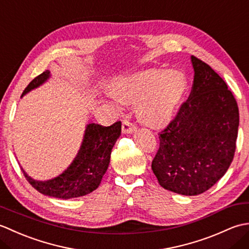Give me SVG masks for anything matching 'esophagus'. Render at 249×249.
<instances>
[{"mask_svg": "<svg viewBox=\"0 0 249 249\" xmlns=\"http://www.w3.org/2000/svg\"><path fill=\"white\" fill-rule=\"evenodd\" d=\"M135 129L136 125L134 123H131L128 120H123V123H122V131H123L124 134H129Z\"/></svg>", "mask_w": 249, "mask_h": 249, "instance_id": "esophagus-1", "label": "esophagus"}]
</instances>
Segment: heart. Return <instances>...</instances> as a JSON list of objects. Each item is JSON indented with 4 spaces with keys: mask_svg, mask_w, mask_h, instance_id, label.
I'll list each match as a JSON object with an SVG mask.
<instances>
[{
    "mask_svg": "<svg viewBox=\"0 0 249 249\" xmlns=\"http://www.w3.org/2000/svg\"><path fill=\"white\" fill-rule=\"evenodd\" d=\"M187 89L186 78L177 71L147 70L113 82L114 96L125 104H136V114L144 124H167L178 111Z\"/></svg>",
    "mask_w": 249,
    "mask_h": 249,
    "instance_id": "obj_1",
    "label": "heart"
}]
</instances>
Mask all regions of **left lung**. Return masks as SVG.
<instances>
[{
    "mask_svg": "<svg viewBox=\"0 0 249 249\" xmlns=\"http://www.w3.org/2000/svg\"><path fill=\"white\" fill-rule=\"evenodd\" d=\"M192 92L167 127L152 161L158 183L170 192L197 196L224 177L233 160L239 108L227 83L192 56Z\"/></svg>",
    "mask_w": 249,
    "mask_h": 249,
    "instance_id": "1",
    "label": "left lung"
}]
</instances>
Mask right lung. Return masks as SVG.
<instances>
[{
	"instance_id": "add662e5",
	"label": "right lung",
	"mask_w": 249,
	"mask_h": 249,
	"mask_svg": "<svg viewBox=\"0 0 249 249\" xmlns=\"http://www.w3.org/2000/svg\"><path fill=\"white\" fill-rule=\"evenodd\" d=\"M50 77L46 71L32 80L22 93L30 92ZM21 96V97H22ZM122 124L118 121L111 126L91 123L87 126L80 150L66 170L48 181H35L22 170L25 178L40 194L60 199L78 198L96 189L110 162L111 151L121 135Z\"/></svg>"
}]
</instances>
